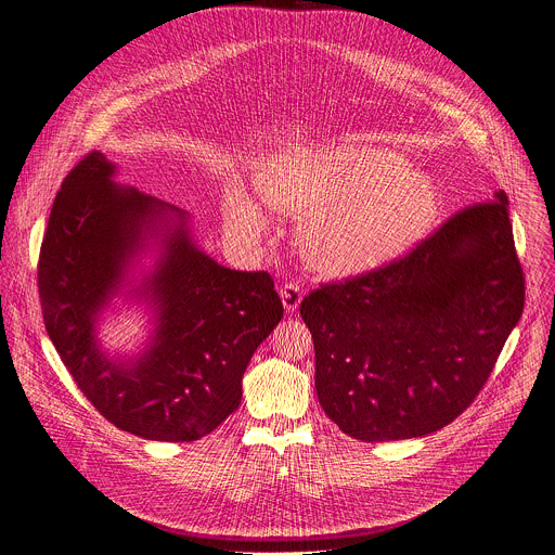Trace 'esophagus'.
Returning <instances> with one entry per match:
<instances>
[{"mask_svg":"<svg viewBox=\"0 0 555 555\" xmlns=\"http://www.w3.org/2000/svg\"><path fill=\"white\" fill-rule=\"evenodd\" d=\"M279 294H281V300H283L285 311H296V309H298V305H300V300H302V289H300V285H296V283H285Z\"/></svg>","mask_w":555,"mask_h":555,"instance_id":"esophagus-1","label":"esophagus"}]
</instances>
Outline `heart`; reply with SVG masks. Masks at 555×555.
<instances>
[{
    "mask_svg": "<svg viewBox=\"0 0 555 555\" xmlns=\"http://www.w3.org/2000/svg\"><path fill=\"white\" fill-rule=\"evenodd\" d=\"M263 202L298 219L296 242L325 276L349 279L404 257L441 212L437 184L400 153L371 144L305 149L272 157L259 176ZM225 225L259 242L268 219L242 186L225 191Z\"/></svg>",
    "mask_w": 555,
    "mask_h": 555,
    "instance_id": "b5f03b06",
    "label": "heart"
}]
</instances>
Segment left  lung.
<instances>
[{
	"label": "left lung",
	"mask_w": 555,
	"mask_h": 555,
	"mask_svg": "<svg viewBox=\"0 0 555 555\" xmlns=\"http://www.w3.org/2000/svg\"><path fill=\"white\" fill-rule=\"evenodd\" d=\"M522 305L509 202L496 191L409 257L302 298L323 411L371 443L437 433L477 398Z\"/></svg>",
	"instance_id": "8db88e82"
}]
</instances>
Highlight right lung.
<instances>
[{"instance_id": "obj_1", "label": "right lung", "mask_w": 555, "mask_h": 555, "mask_svg": "<svg viewBox=\"0 0 555 555\" xmlns=\"http://www.w3.org/2000/svg\"><path fill=\"white\" fill-rule=\"evenodd\" d=\"M92 151L61 184L39 255L46 332L94 409L151 441H195L242 404L257 347L283 319L268 272L219 266L191 215L129 184ZM140 306L138 352H109V310Z\"/></svg>"}]
</instances>
